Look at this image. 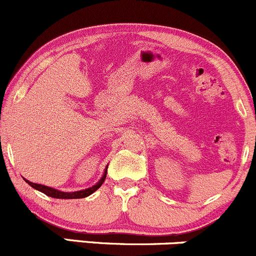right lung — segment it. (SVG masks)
<instances>
[{
	"instance_id": "right-lung-1",
	"label": "right lung",
	"mask_w": 256,
	"mask_h": 256,
	"mask_svg": "<svg viewBox=\"0 0 256 256\" xmlns=\"http://www.w3.org/2000/svg\"><path fill=\"white\" fill-rule=\"evenodd\" d=\"M106 175H107V168H106V171H104V176H102L101 180L98 181V182L94 186L90 187V188H86V190H81V191H76V192H62V191H58V190L55 188H52V187H48V186H44V185H39V184H34V182H30V181L26 180V182L28 184V185H30L33 188L38 190V191L43 192V194H46V196L49 197H54V198H62V200H70V198H84V197H88L90 196L91 194H94L96 190H98L100 187H101L102 184L104 182V180H106Z\"/></svg>"
}]
</instances>
